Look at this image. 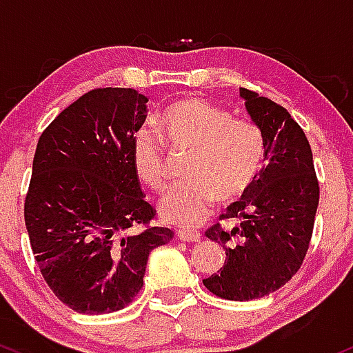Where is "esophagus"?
<instances>
[{
  "label": "esophagus",
  "instance_id": "34e87169",
  "mask_svg": "<svg viewBox=\"0 0 353 353\" xmlns=\"http://www.w3.org/2000/svg\"><path fill=\"white\" fill-rule=\"evenodd\" d=\"M176 236L181 241H192V243H196V241H200V239H201V235L198 232H193V230H185V228L176 230Z\"/></svg>",
  "mask_w": 353,
  "mask_h": 353
}]
</instances>
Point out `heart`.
Segmentation results:
<instances>
[{
  "instance_id": "1",
  "label": "heart",
  "mask_w": 353,
  "mask_h": 353,
  "mask_svg": "<svg viewBox=\"0 0 353 353\" xmlns=\"http://www.w3.org/2000/svg\"><path fill=\"white\" fill-rule=\"evenodd\" d=\"M160 132L172 146L192 150L187 166L190 181L170 188L158 201L165 221L196 227L213 212L215 200L232 203L245 196L265 161L262 130L201 98L172 103L158 118ZM133 172L141 183L160 192L166 183L165 152L150 128L133 133L130 148Z\"/></svg>"
}]
</instances>
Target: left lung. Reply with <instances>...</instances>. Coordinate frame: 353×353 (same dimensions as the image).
<instances>
[{
    "instance_id": "left-lung-1",
    "label": "left lung",
    "mask_w": 353,
    "mask_h": 353,
    "mask_svg": "<svg viewBox=\"0 0 353 353\" xmlns=\"http://www.w3.org/2000/svg\"><path fill=\"white\" fill-rule=\"evenodd\" d=\"M245 110L265 138V165L241 201L227 208L232 230L213 225L205 235L225 250L219 273L203 280L212 294L248 302L283 287L308 250L319 181L303 130L283 106L240 88Z\"/></svg>"
}]
</instances>
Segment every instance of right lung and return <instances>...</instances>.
Here are the masks:
<instances>
[{"label": "right lung", "mask_w": 353, "mask_h": 353, "mask_svg": "<svg viewBox=\"0 0 353 353\" xmlns=\"http://www.w3.org/2000/svg\"><path fill=\"white\" fill-rule=\"evenodd\" d=\"M146 101L133 88L88 91L38 140L26 230L43 279L78 314L125 308L143 287L150 252L173 239L163 227L133 233L157 213L130 160Z\"/></svg>", "instance_id": "1"}]
</instances>
